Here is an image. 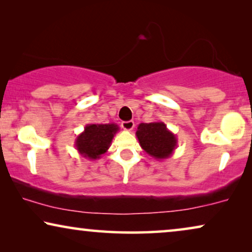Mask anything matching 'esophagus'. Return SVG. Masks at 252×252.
<instances>
[{"label": "esophagus", "instance_id": "1", "mask_svg": "<svg viewBox=\"0 0 252 252\" xmlns=\"http://www.w3.org/2000/svg\"><path fill=\"white\" fill-rule=\"evenodd\" d=\"M122 127L125 130H132L134 128V122H133V120H128V122H123Z\"/></svg>", "mask_w": 252, "mask_h": 252}]
</instances>
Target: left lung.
Instances as JSON below:
<instances>
[{
  "mask_svg": "<svg viewBox=\"0 0 252 252\" xmlns=\"http://www.w3.org/2000/svg\"><path fill=\"white\" fill-rule=\"evenodd\" d=\"M135 134L141 148L155 159L170 158L177 148V136L163 122L141 123Z\"/></svg>",
  "mask_w": 252,
  "mask_h": 252,
  "instance_id": "8db88e82",
  "label": "left lung"
}]
</instances>
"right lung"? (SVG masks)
Here are the masks:
<instances>
[{"mask_svg": "<svg viewBox=\"0 0 252 252\" xmlns=\"http://www.w3.org/2000/svg\"><path fill=\"white\" fill-rule=\"evenodd\" d=\"M119 130L117 124H88L74 141L75 149L82 157L91 160L101 158L111 146L112 139Z\"/></svg>", "mask_w": 252, "mask_h": 252, "instance_id": "1", "label": "right lung"}]
</instances>
